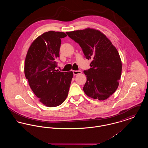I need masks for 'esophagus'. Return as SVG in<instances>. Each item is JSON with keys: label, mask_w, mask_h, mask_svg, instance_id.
Here are the masks:
<instances>
[{"label": "esophagus", "mask_w": 148, "mask_h": 148, "mask_svg": "<svg viewBox=\"0 0 148 148\" xmlns=\"http://www.w3.org/2000/svg\"><path fill=\"white\" fill-rule=\"evenodd\" d=\"M73 74L74 75H78V74H81L82 71H73Z\"/></svg>", "instance_id": "obj_1"}]
</instances>
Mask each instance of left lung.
<instances>
[{
	"label": "left lung",
	"instance_id": "1",
	"mask_svg": "<svg viewBox=\"0 0 148 148\" xmlns=\"http://www.w3.org/2000/svg\"><path fill=\"white\" fill-rule=\"evenodd\" d=\"M77 42L85 58L91 59L89 69L84 71L86 82L83 90L88 97L104 100L119 86L122 65L119 54L106 35L98 30L86 28L66 33Z\"/></svg>",
	"mask_w": 148,
	"mask_h": 148
}]
</instances>
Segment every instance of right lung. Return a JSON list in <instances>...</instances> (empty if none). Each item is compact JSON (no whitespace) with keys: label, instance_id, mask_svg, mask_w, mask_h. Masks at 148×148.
Returning a JSON list of instances; mask_svg holds the SVG:
<instances>
[{"label":"right lung","instance_id":"right-lung-1","mask_svg":"<svg viewBox=\"0 0 148 148\" xmlns=\"http://www.w3.org/2000/svg\"><path fill=\"white\" fill-rule=\"evenodd\" d=\"M64 32H45L33 41L24 63L25 76L39 101L48 107L62 104L66 98L73 77L72 71L56 70Z\"/></svg>","mask_w":148,"mask_h":148}]
</instances>
